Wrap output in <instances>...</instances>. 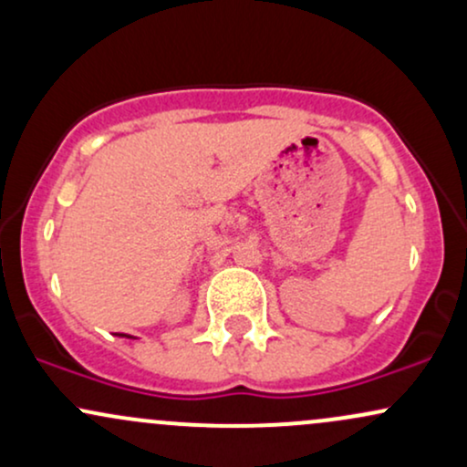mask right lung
<instances>
[{
  "label": "right lung",
  "instance_id": "add662e5",
  "mask_svg": "<svg viewBox=\"0 0 467 467\" xmlns=\"http://www.w3.org/2000/svg\"><path fill=\"white\" fill-rule=\"evenodd\" d=\"M120 337H133V336H127V334H118Z\"/></svg>",
  "mask_w": 467,
  "mask_h": 467
}]
</instances>
